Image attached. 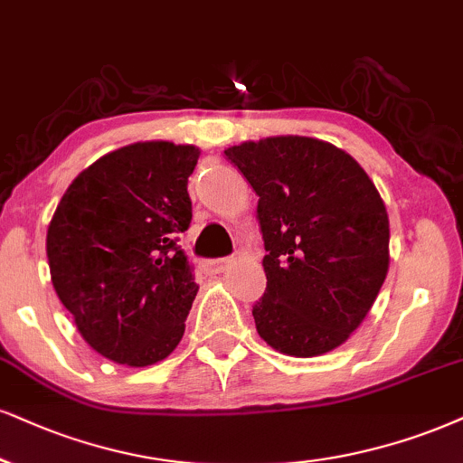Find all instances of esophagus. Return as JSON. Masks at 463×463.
I'll list each match as a JSON object with an SVG mask.
<instances>
[{
	"label": "esophagus",
	"mask_w": 463,
	"mask_h": 463,
	"mask_svg": "<svg viewBox=\"0 0 463 463\" xmlns=\"http://www.w3.org/2000/svg\"><path fill=\"white\" fill-rule=\"evenodd\" d=\"M230 258H216V260H208L205 261V270L213 272V275H216V272H222L225 270L227 266H230Z\"/></svg>",
	"instance_id": "1"
}]
</instances>
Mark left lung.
I'll use <instances>...</instances> for the list:
<instances>
[{
  "label": "left lung",
  "instance_id": "8db88e82",
  "mask_svg": "<svg viewBox=\"0 0 463 463\" xmlns=\"http://www.w3.org/2000/svg\"><path fill=\"white\" fill-rule=\"evenodd\" d=\"M227 158L260 195L266 292L253 305L261 339L288 356L339 347L389 272V214L350 154L311 137H268Z\"/></svg>",
  "mask_w": 463,
  "mask_h": 463
}]
</instances>
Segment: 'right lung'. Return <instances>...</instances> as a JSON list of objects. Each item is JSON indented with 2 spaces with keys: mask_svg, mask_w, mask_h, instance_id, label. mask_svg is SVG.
Masks as SVG:
<instances>
[{
  "mask_svg": "<svg viewBox=\"0 0 463 463\" xmlns=\"http://www.w3.org/2000/svg\"><path fill=\"white\" fill-rule=\"evenodd\" d=\"M195 146L144 141L81 171L47 232L51 281L79 333L113 363L147 367L184 335L195 300L178 244L193 219L186 184Z\"/></svg>",
  "mask_w": 463,
  "mask_h": 463,
  "instance_id": "add662e5",
  "label": "right lung"
}]
</instances>
